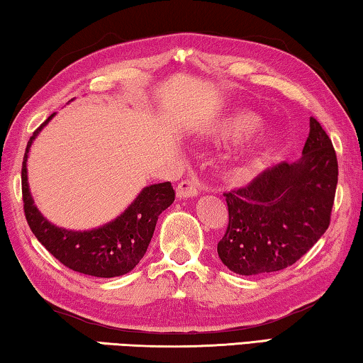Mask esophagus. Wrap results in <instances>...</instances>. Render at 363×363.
<instances>
[{
	"label": "esophagus",
	"mask_w": 363,
	"mask_h": 363,
	"mask_svg": "<svg viewBox=\"0 0 363 363\" xmlns=\"http://www.w3.org/2000/svg\"><path fill=\"white\" fill-rule=\"evenodd\" d=\"M200 194V186L196 179H186L181 181L176 187V195L179 199H190V196H196Z\"/></svg>",
	"instance_id": "34e87169"
}]
</instances>
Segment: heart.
<instances>
[{"label": "heart", "instance_id": "b5f03b06", "mask_svg": "<svg viewBox=\"0 0 363 363\" xmlns=\"http://www.w3.org/2000/svg\"><path fill=\"white\" fill-rule=\"evenodd\" d=\"M259 118L250 112L237 110L225 116L216 128V134L223 140H237L250 133L247 150L253 157H262L275 145V136L266 128H256Z\"/></svg>", "mask_w": 363, "mask_h": 363}]
</instances>
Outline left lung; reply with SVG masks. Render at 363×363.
<instances>
[{"label": "left lung", "mask_w": 363, "mask_h": 363, "mask_svg": "<svg viewBox=\"0 0 363 363\" xmlns=\"http://www.w3.org/2000/svg\"><path fill=\"white\" fill-rule=\"evenodd\" d=\"M303 155L262 171L247 187L224 194L229 225L218 243L224 266L240 275L275 272L296 262L330 225L337 160L315 118Z\"/></svg>", "instance_id": "obj_1"}]
</instances>
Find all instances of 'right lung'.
Wrapping results in <instances>:
<instances>
[{"instance_id": "obj_1", "label": "right lung", "mask_w": 363, "mask_h": 363, "mask_svg": "<svg viewBox=\"0 0 363 363\" xmlns=\"http://www.w3.org/2000/svg\"><path fill=\"white\" fill-rule=\"evenodd\" d=\"M52 113L30 138L22 163V199L30 229L56 259L75 272L93 277H120L143 259L155 230L158 216L174 201L171 182L147 186L118 218L91 230H69L43 216L30 194L27 158L35 138L52 120Z\"/></svg>"}]
</instances>
